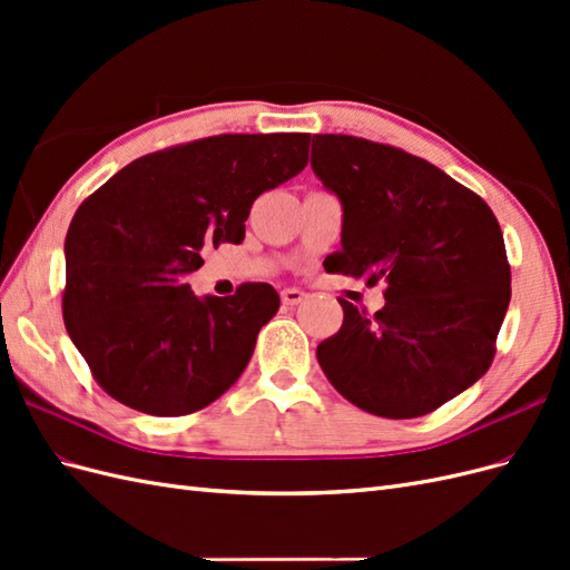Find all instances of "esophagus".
<instances>
[{"label": "esophagus", "mask_w": 570, "mask_h": 570, "mask_svg": "<svg viewBox=\"0 0 570 570\" xmlns=\"http://www.w3.org/2000/svg\"><path fill=\"white\" fill-rule=\"evenodd\" d=\"M304 292L302 289H297V287H287V289H283L281 292V299H283V304L285 306H297L299 302H304Z\"/></svg>", "instance_id": "esophagus-1"}]
</instances>
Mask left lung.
<instances>
[{"instance_id":"left-lung-1","label":"left lung","mask_w":570,"mask_h":570,"mask_svg":"<svg viewBox=\"0 0 570 570\" xmlns=\"http://www.w3.org/2000/svg\"><path fill=\"white\" fill-rule=\"evenodd\" d=\"M312 166L344 209L333 273L385 281L375 314L340 297L344 321L318 344V364L373 416H425L497 354L511 299L502 228L473 189L400 147L314 135Z\"/></svg>"}]
</instances>
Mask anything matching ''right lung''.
<instances>
[{"label": "right lung", "mask_w": 570, "mask_h": 570, "mask_svg": "<svg viewBox=\"0 0 570 570\" xmlns=\"http://www.w3.org/2000/svg\"><path fill=\"white\" fill-rule=\"evenodd\" d=\"M308 132L212 135L145 154L85 199L66 235V331L97 385L149 416L216 402L281 306L268 283L197 299L202 252L239 245L258 195L308 164Z\"/></svg>", "instance_id": "add662e5"}]
</instances>
